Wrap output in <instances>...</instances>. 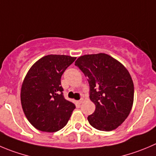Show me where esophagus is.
Instances as JSON below:
<instances>
[{
  "label": "esophagus",
  "mask_w": 156,
  "mask_h": 156,
  "mask_svg": "<svg viewBox=\"0 0 156 156\" xmlns=\"http://www.w3.org/2000/svg\"><path fill=\"white\" fill-rule=\"evenodd\" d=\"M83 102V99H80V100H78V101H77V103H79V104H81V103H82Z\"/></svg>",
  "instance_id": "1"
}]
</instances>
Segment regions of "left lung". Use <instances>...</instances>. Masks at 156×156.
<instances>
[{"label": "left lung", "mask_w": 156, "mask_h": 156, "mask_svg": "<svg viewBox=\"0 0 156 156\" xmlns=\"http://www.w3.org/2000/svg\"><path fill=\"white\" fill-rule=\"evenodd\" d=\"M88 78L90 98L96 109L87 119L93 128L112 131L129 115L134 100V85L128 69L106 53L87 54L75 62Z\"/></svg>", "instance_id": "left-lung-1"}]
</instances>
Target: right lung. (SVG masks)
<instances>
[{"instance_id":"obj_1","label":"right lung","mask_w":156,"mask_h":156,"mask_svg":"<svg viewBox=\"0 0 156 156\" xmlns=\"http://www.w3.org/2000/svg\"><path fill=\"white\" fill-rule=\"evenodd\" d=\"M76 58L47 55L28 70L21 86L20 101L27 119L37 129L54 133L67 124L76 106L63 96L60 79Z\"/></svg>"}]
</instances>
